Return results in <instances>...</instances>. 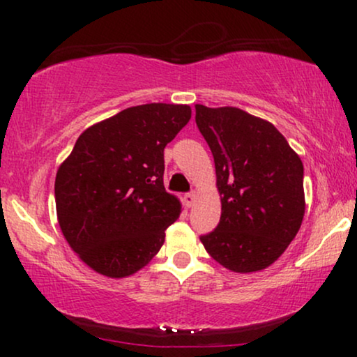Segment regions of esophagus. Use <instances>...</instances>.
I'll use <instances>...</instances> for the list:
<instances>
[{
	"mask_svg": "<svg viewBox=\"0 0 357 357\" xmlns=\"http://www.w3.org/2000/svg\"><path fill=\"white\" fill-rule=\"evenodd\" d=\"M197 197H198V193H197V192H192V193H187V195H185V203H187V206H188V208H192V206H193L195 202H197Z\"/></svg>",
	"mask_w": 357,
	"mask_h": 357,
	"instance_id": "1",
	"label": "esophagus"
}]
</instances>
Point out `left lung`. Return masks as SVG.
Segmentation results:
<instances>
[{
    "label": "left lung",
    "mask_w": 357,
    "mask_h": 357,
    "mask_svg": "<svg viewBox=\"0 0 357 357\" xmlns=\"http://www.w3.org/2000/svg\"><path fill=\"white\" fill-rule=\"evenodd\" d=\"M221 197L218 227L199 241L234 273L261 271L299 232L305 213L304 165L276 126L237 107L197 104Z\"/></svg>",
    "instance_id": "obj_1"
}]
</instances>
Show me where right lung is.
Wrapping results in <instances>:
<instances>
[{
  "instance_id": "add662e5",
  "label": "right lung",
  "mask_w": 357,
  "mask_h": 357,
  "mask_svg": "<svg viewBox=\"0 0 357 357\" xmlns=\"http://www.w3.org/2000/svg\"><path fill=\"white\" fill-rule=\"evenodd\" d=\"M192 119L190 105L144 104L91 125L56 170L60 229L73 252L107 278L153 260L182 203L164 188V148Z\"/></svg>"
}]
</instances>
